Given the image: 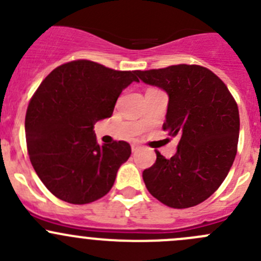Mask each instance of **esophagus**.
I'll return each instance as SVG.
<instances>
[{"label":"esophagus","instance_id":"34e87169","mask_svg":"<svg viewBox=\"0 0 261 261\" xmlns=\"http://www.w3.org/2000/svg\"><path fill=\"white\" fill-rule=\"evenodd\" d=\"M138 149H139V145H135V144H133V145H131V150H133V152L136 151Z\"/></svg>","mask_w":261,"mask_h":261}]
</instances>
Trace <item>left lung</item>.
<instances>
[{
    "label": "left lung",
    "mask_w": 261,
    "mask_h": 261,
    "mask_svg": "<svg viewBox=\"0 0 261 261\" xmlns=\"http://www.w3.org/2000/svg\"><path fill=\"white\" fill-rule=\"evenodd\" d=\"M144 83L169 97L163 128L179 136L177 152L143 172L147 191L173 208H188L212 196L236 156L240 117L235 99L215 73L199 65L136 70Z\"/></svg>",
    "instance_id": "1"
}]
</instances>
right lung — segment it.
I'll return each mask as SVG.
<instances>
[{
    "label": "right lung",
    "instance_id": "add662e5",
    "mask_svg": "<svg viewBox=\"0 0 261 261\" xmlns=\"http://www.w3.org/2000/svg\"><path fill=\"white\" fill-rule=\"evenodd\" d=\"M139 82L91 60L55 68L39 86L25 118L30 162L57 198L86 204L102 198L131 155L126 141L97 143L94 123L111 117L121 92Z\"/></svg>",
    "mask_w": 261,
    "mask_h": 261
}]
</instances>
